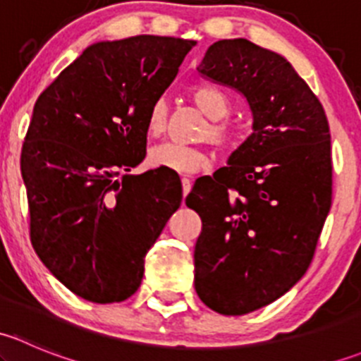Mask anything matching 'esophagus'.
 Here are the masks:
<instances>
[{
    "mask_svg": "<svg viewBox=\"0 0 361 361\" xmlns=\"http://www.w3.org/2000/svg\"><path fill=\"white\" fill-rule=\"evenodd\" d=\"M181 185H183V197H187L188 192L192 190V180H190V178L183 176V178H181Z\"/></svg>",
    "mask_w": 361,
    "mask_h": 361,
    "instance_id": "obj_1",
    "label": "esophagus"
}]
</instances>
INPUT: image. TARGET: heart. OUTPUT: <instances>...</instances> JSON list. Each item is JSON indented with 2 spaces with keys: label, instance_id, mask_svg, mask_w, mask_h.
<instances>
[{
  "label": "heart",
  "instance_id": "b5f03b06",
  "mask_svg": "<svg viewBox=\"0 0 361 361\" xmlns=\"http://www.w3.org/2000/svg\"><path fill=\"white\" fill-rule=\"evenodd\" d=\"M190 97L197 108L207 118L221 120L231 111V99L221 89L207 83H199L190 89ZM167 123V104L164 99H157L150 106L147 115V130L150 136L159 137L164 134ZM209 140L213 143L225 147L232 141L234 134L225 123H211L209 129L206 130ZM148 162L154 167H162V169L176 171V173H194V171L202 169L207 166L206 152L201 148L187 147L180 143H162L152 148L148 152Z\"/></svg>",
  "mask_w": 361,
  "mask_h": 361
}]
</instances>
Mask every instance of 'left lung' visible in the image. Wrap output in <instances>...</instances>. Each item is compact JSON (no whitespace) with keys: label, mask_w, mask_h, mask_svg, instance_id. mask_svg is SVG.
<instances>
[{"label":"left lung","mask_w":361,"mask_h":361,"mask_svg":"<svg viewBox=\"0 0 361 361\" xmlns=\"http://www.w3.org/2000/svg\"><path fill=\"white\" fill-rule=\"evenodd\" d=\"M197 71L238 90L253 116L227 166L185 199L202 220L195 292L213 311L241 316L278 300L311 264L332 206L329 120L292 64L250 39L213 43Z\"/></svg>","instance_id":"obj_1"}]
</instances>
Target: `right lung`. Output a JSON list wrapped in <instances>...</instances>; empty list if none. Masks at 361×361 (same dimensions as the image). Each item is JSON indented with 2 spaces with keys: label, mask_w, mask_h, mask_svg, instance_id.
<instances>
[{
  "label": "right lung",
  "mask_w": 361,
  "mask_h": 361,
  "mask_svg": "<svg viewBox=\"0 0 361 361\" xmlns=\"http://www.w3.org/2000/svg\"><path fill=\"white\" fill-rule=\"evenodd\" d=\"M194 45L152 35L97 42L36 101L20 155L31 243L85 300L136 292L148 250L180 207L176 171H129L147 154L148 110Z\"/></svg>",
  "instance_id": "1"
}]
</instances>
